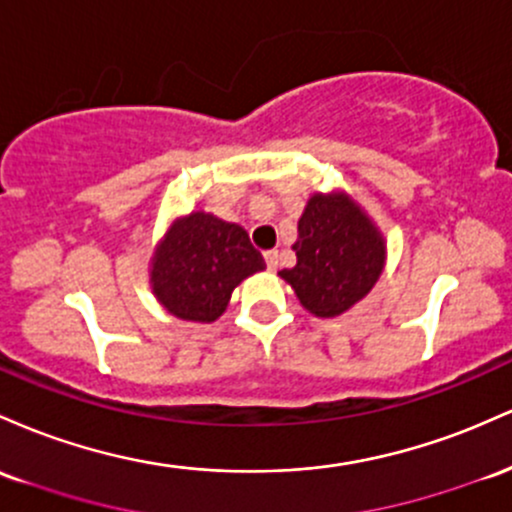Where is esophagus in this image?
<instances>
[{
	"mask_svg": "<svg viewBox=\"0 0 512 512\" xmlns=\"http://www.w3.org/2000/svg\"><path fill=\"white\" fill-rule=\"evenodd\" d=\"M263 258H266V266H268V271H275V268H278V261H280V254L278 251H266V254H263Z\"/></svg>",
	"mask_w": 512,
	"mask_h": 512,
	"instance_id": "34e87169",
	"label": "esophagus"
}]
</instances>
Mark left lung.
<instances>
[{
	"label": "left lung",
	"instance_id": "8db88e82",
	"mask_svg": "<svg viewBox=\"0 0 512 512\" xmlns=\"http://www.w3.org/2000/svg\"><path fill=\"white\" fill-rule=\"evenodd\" d=\"M295 268L280 271L314 317H338L380 280L387 246L380 229L346 193H314L300 222Z\"/></svg>",
	"mask_w": 512,
	"mask_h": 512
}]
</instances>
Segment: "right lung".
<instances>
[{"instance_id":"right-lung-1","label":"right lung","mask_w":512,"mask_h":512,"mask_svg":"<svg viewBox=\"0 0 512 512\" xmlns=\"http://www.w3.org/2000/svg\"><path fill=\"white\" fill-rule=\"evenodd\" d=\"M266 268L246 229L210 212H191L169 227L152 256L149 283L174 317L210 324L241 280Z\"/></svg>"}]
</instances>
